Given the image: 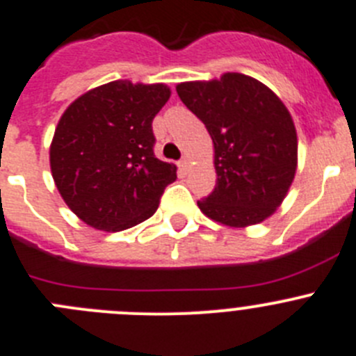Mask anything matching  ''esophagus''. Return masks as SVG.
<instances>
[{
	"label": "esophagus",
	"mask_w": 356,
	"mask_h": 356,
	"mask_svg": "<svg viewBox=\"0 0 356 356\" xmlns=\"http://www.w3.org/2000/svg\"><path fill=\"white\" fill-rule=\"evenodd\" d=\"M179 166H181V170H186V168L190 166V158H188V156H184V158L179 161Z\"/></svg>",
	"instance_id": "1"
}]
</instances>
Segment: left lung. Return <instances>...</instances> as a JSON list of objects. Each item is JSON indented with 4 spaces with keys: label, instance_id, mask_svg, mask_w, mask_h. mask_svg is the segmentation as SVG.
<instances>
[{
    "label": "left lung",
    "instance_id": "8db88e82",
    "mask_svg": "<svg viewBox=\"0 0 356 356\" xmlns=\"http://www.w3.org/2000/svg\"><path fill=\"white\" fill-rule=\"evenodd\" d=\"M177 94L206 124L214 145L216 186L197 202L202 213L229 227L264 222L296 174L298 138L289 110L268 86L239 72L179 83Z\"/></svg>",
    "mask_w": 356,
    "mask_h": 356
}]
</instances>
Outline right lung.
Segmentation results:
<instances>
[{
  "mask_svg": "<svg viewBox=\"0 0 356 356\" xmlns=\"http://www.w3.org/2000/svg\"><path fill=\"white\" fill-rule=\"evenodd\" d=\"M170 99L163 83H106L76 99L49 149L51 174L69 209L99 230H126L156 213L177 166L154 156L152 120Z\"/></svg>",
  "mask_w": 356,
  "mask_h": 356,
  "instance_id": "1",
  "label": "right lung"
}]
</instances>
